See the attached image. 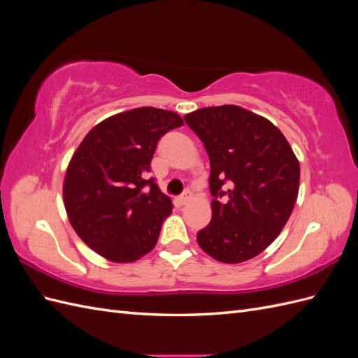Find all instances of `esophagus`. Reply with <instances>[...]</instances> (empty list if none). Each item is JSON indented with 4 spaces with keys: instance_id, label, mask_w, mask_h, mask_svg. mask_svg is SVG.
<instances>
[{
    "instance_id": "esophagus-1",
    "label": "esophagus",
    "mask_w": 358,
    "mask_h": 358,
    "mask_svg": "<svg viewBox=\"0 0 358 358\" xmlns=\"http://www.w3.org/2000/svg\"><path fill=\"white\" fill-rule=\"evenodd\" d=\"M192 199V192L189 191V189H187L185 192L182 194V196L179 197V201H180V204H187L189 200Z\"/></svg>"
}]
</instances>
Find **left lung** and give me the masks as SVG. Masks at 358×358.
I'll return each instance as SVG.
<instances>
[{
    "label": "left lung",
    "mask_w": 358,
    "mask_h": 358,
    "mask_svg": "<svg viewBox=\"0 0 358 358\" xmlns=\"http://www.w3.org/2000/svg\"><path fill=\"white\" fill-rule=\"evenodd\" d=\"M183 119L209 155L215 197L212 221L199 231L197 242L216 262H248L289 220L299 196V159L278 127L241 106L204 107ZM225 185L229 189L222 192Z\"/></svg>",
    "instance_id": "1"
}]
</instances>
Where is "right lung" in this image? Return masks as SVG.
<instances>
[{"mask_svg":"<svg viewBox=\"0 0 358 358\" xmlns=\"http://www.w3.org/2000/svg\"><path fill=\"white\" fill-rule=\"evenodd\" d=\"M182 117L138 107L106 117L85 136L67 166L62 197L80 239L113 263H133L152 251L171 200L150 171L158 140Z\"/></svg>","mask_w":358,"mask_h":358,"instance_id":"right-lung-1","label":"right lung"}]
</instances>
